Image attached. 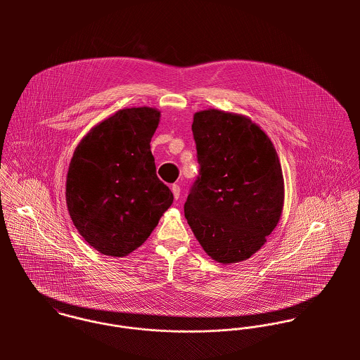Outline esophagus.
Segmentation results:
<instances>
[{
	"mask_svg": "<svg viewBox=\"0 0 360 360\" xmlns=\"http://www.w3.org/2000/svg\"><path fill=\"white\" fill-rule=\"evenodd\" d=\"M172 193L174 195V200H179L180 198V186L179 184H173L172 186Z\"/></svg>",
	"mask_w": 360,
	"mask_h": 360,
	"instance_id": "34e87169",
	"label": "esophagus"
}]
</instances>
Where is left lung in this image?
Segmentation results:
<instances>
[{"label": "left lung", "instance_id": "8db88e82", "mask_svg": "<svg viewBox=\"0 0 360 360\" xmlns=\"http://www.w3.org/2000/svg\"><path fill=\"white\" fill-rule=\"evenodd\" d=\"M191 129L200 176L184 204L186 219L213 260H247L263 247L284 205L274 146L250 117L219 109L197 112Z\"/></svg>", "mask_w": 360, "mask_h": 360}]
</instances>
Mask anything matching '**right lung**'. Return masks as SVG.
I'll return each mask as SVG.
<instances>
[{
    "label": "right lung",
    "mask_w": 360,
    "mask_h": 360,
    "mask_svg": "<svg viewBox=\"0 0 360 360\" xmlns=\"http://www.w3.org/2000/svg\"><path fill=\"white\" fill-rule=\"evenodd\" d=\"M155 108H126L94 126L76 147L66 205L80 236L108 257L129 255L153 233L173 194L156 176Z\"/></svg>",
    "instance_id": "add662e5"
}]
</instances>
